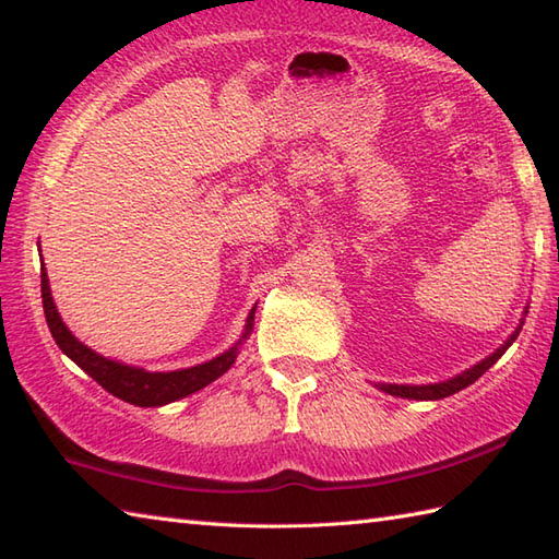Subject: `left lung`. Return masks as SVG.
I'll list each match as a JSON object with an SVG mask.
<instances>
[{
	"mask_svg": "<svg viewBox=\"0 0 559 559\" xmlns=\"http://www.w3.org/2000/svg\"><path fill=\"white\" fill-rule=\"evenodd\" d=\"M528 314V307L524 310V317ZM521 326H524V319H521L519 326L509 334V338L502 343L500 348H497L495 353H490L488 358H483L480 362H476L473 367H468V370H463L459 374H454L451 379H444V382H435V384H382L377 382L374 386L379 391H384V394H391V396H401V399H411V401H437V399H447L451 394H456V391L466 389L468 384L476 382L478 377H483L485 372L490 370V367L502 358V355L507 353V348L512 346V343L516 341Z\"/></svg>",
	"mask_w": 559,
	"mask_h": 559,
	"instance_id": "left-lung-1",
	"label": "left lung"
}]
</instances>
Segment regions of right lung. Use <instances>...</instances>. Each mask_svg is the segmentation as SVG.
Wrapping results in <instances>:
<instances>
[{"instance_id":"obj_1","label":"right lung","mask_w":559,"mask_h":559,"mask_svg":"<svg viewBox=\"0 0 559 559\" xmlns=\"http://www.w3.org/2000/svg\"><path fill=\"white\" fill-rule=\"evenodd\" d=\"M40 290H43V310H45L47 326H50L55 343L62 348L67 358L74 360L83 372L96 379V382L105 391H110L112 396L122 399L127 403H134V406H141V408H156V406H165V403L180 401L189 394H194V391L209 386L211 382H216L221 374L228 372L237 355H240L242 343L249 338V334H252L254 312H257V305H254L247 314L242 336L237 338L228 350L216 355V358L194 367H185V370L148 372L144 367H134L120 360L105 358V355L88 348L86 343H81L74 334H71L67 324L62 322V317H59L57 305L52 300L45 261H40Z\"/></svg>"}]
</instances>
